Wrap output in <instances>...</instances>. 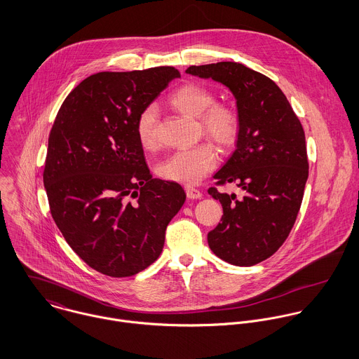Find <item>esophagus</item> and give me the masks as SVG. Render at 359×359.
<instances>
[{"label":"esophagus","mask_w":359,"mask_h":359,"mask_svg":"<svg viewBox=\"0 0 359 359\" xmlns=\"http://www.w3.org/2000/svg\"><path fill=\"white\" fill-rule=\"evenodd\" d=\"M186 194L190 200H200L203 198V193L194 187H186Z\"/></svg>","instance_id":"obj_1"}]
</instances>
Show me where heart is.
I'll return each instance as SVG.
<instances>
[{
	"mask_svg": "<svg viewBox=\"0 0 359 359\" xmlns=\"http://www.w3.org/2000/svg\"><path fill=\"white\" fill-rule=\"evenodd\" d=\"M170 105L180 114L198 119L203 133L217 147H229L238 135L237 114L226 107L215 104V95L204 86L189 83L179 87L170 95ZM158 109L148 105L140 112L136 123V133L144 149L156 144L155 126ZM216 152L210 145L182 148L170 154L158 165V175L169 182L180 184H197L216 165Z\"/></svg>",
	"mask_w": 359,
	"mask_h": 359,
	"instance_id": "heart-1",
	"label": "heart"
}]
</instances>
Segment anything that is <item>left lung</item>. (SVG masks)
<instances>
[{
    "mask_svg": "<svg viewBox=\"0 0 359 359\" xmlns=\"http://www.w3.org/2000/svg\"><path fill=\"white\" fill-rule=\"evenodd\" d=\"M186 73L222 83L236 100V149L214 179L237 184L244 196L208 190L223 208L208 245L231 265L252 266L280 248L298 215L308 179L304 129L283 91L262 73L237 62L190 67Z\"/></svg>",
    "mask_w": 359,
    "mask_h": 359,
    "instance_id": "left-lung-1",
    "label": "left lung"
}]
</instances>
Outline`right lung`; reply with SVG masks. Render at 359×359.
<instances>
[{
	"mask_svg": "<svg viewBox=\"0 0 359 359\" xmlns=\"http://www.w3.org/2000/svg\"><path fill=\"white\" fill-rule=\"evenodd\" d=\"M177 77L172 67L91 74L51 129L43 173L51 215L73 251L107 276L148 268L186 201L179 183L152 179L136 133L140 112Z\"/></svg>",
	"mask_w": 359,
	"mask_h": 359,
	"instance_id": "1",
	"label": "right lung"
}]
</instances>
